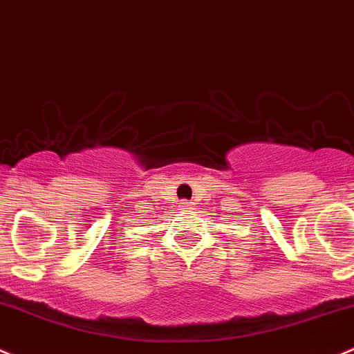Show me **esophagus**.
<instances>
[{"instance_id":"34e87169","label":"esophagus","mask_w":354,"mask_h":354,"mask_svg":"<svg viewBox=\"0 0 354 354\" xmlns=\"http://www.w3.org/2000/svg\"><path fill=\"white\" fill-rule=\"evenodd\" d=\"M181 205H183V207H185V209H190L192 202H188V201H183V202H181Z\"/></svg>"}]
</instances>
